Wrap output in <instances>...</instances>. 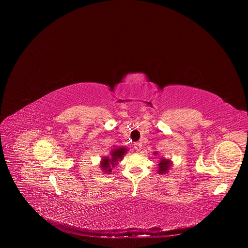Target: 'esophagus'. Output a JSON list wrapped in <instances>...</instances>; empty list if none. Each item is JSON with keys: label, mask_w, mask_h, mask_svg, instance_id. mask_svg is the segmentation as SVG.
I'll use <instances>...</instances> for the list:
<instances>
[{"label": "esophagus", "mask_w": 248, "mask_h": 248, "mask_svg": "<svg viewBox=\"0 0 248 248\" xmlns=\"http://www.w3.org/2000/svg\"><path fill=\"white\" fill-rule=\"evenodd\" d=\"M133 145H134L133 147L136 151H140L141 148H142V143H141V142H135Z\"/></svg>", "instance_id": "esophagus-1"}]
</instances>
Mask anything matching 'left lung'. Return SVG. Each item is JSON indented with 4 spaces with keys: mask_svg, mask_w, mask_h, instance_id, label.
<instances>
[{
    "mask_svg": "<svg viewBox=\"0 0 248 248\" xmlns=\"http://www.w3.org/2000/svg\"><path fill=\"white\" fill-rule=\"evenodd\" d=\"M155 154H156V153H155ZM170 165H171L170 160H168V159H165V158H161V159H160V163H159V170H158V172L161 173V174L168 172V170H169Z\"/></svg>",
    "mask_w": 248,
    "mask_h": 248,
    "instance_id": "left-lung-1",
    "label": "left lung"
}]
</instances>
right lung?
<instances>
[{"label":"right lung","instance_id":"obj_1","mask_svg":"<svg viewBox=\"0 0 248 248\" xmlns=\"http://www.w3.org/2000/svg\"><path fill=\"white\" fill-rule=\"evenodd\" d=\"M126 151L127 149L124 147H119L112 150L109 157H103L100 165L102 170H104L105 172H111L112 168L119 164V161H121L124 158Z\"/></svg>","mask_w":248,"mask_h":248}]
</instances>
